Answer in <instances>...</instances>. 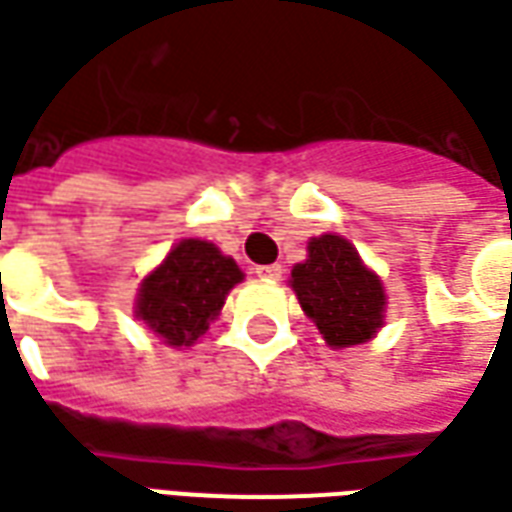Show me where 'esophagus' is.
Instances as JSON below:
<instances>
[{
    "mask_svg": "<svg viewBox=\"0 0 512 512\" xmlns=\"http://www.w3.org/2000/svg\"><path fill=\"white\" fill-rule=\"evenodd\" d=\"M282 274H285V268H282L280 263H271V266H257V277L266 282L282 280Z\"/></svg>",
    "mask_w": 512,
    "mask_h": 512,
    "instance_id": "esophagus-1",
    "label": "esophagus"
}]
</instances>
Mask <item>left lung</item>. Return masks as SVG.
I'll return each mask as SVG.
<instances>
[{"label":"left lung","mask_w":512,"mask_h":512,"mask_svg":"<svg viewBox=\"0 0 512 512\" xmlns=\"http://www.w3.org/2000/svg\"><path fill=\"white\" fill-rule=\"evenodd\" d=\"M291 288L335 349L368 341L382 327V282L341 235H321L307 244V260L291 271Z\"/></svg>","instance_id":"8db88e82"}]
</instances>
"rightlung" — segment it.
I'll return each instance as SVG.
<instances>
[{
	"mask_svg": "<svg viewBox=\"0 0 512 512\" xmlns=\"http://www.w3.org/2000/svg\"><path fill=\"white\" fill-rule=\"evenodd\" d=\"M244 280L232 257L207 241H180L141 285L135 313L169 346H191L219 316L232 285Z\"/></svg>",
	"mask_w": 512,
	"mask_h": 512,
	"instance_id": "add662e5",
	"label": "right lung"
}]
</instances>
